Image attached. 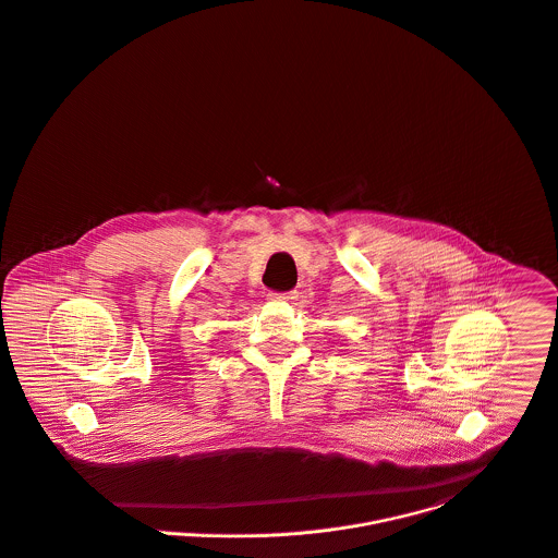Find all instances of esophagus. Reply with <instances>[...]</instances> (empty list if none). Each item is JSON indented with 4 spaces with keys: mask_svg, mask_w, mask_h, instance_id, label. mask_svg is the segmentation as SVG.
Returning a JSON list of instances; mask_svg holds the SVG:
<instances>
[{
    "mask_svg": "<svg viewBox=\"0 0 558 558\" xmlns=\"http://www.w3.org/2000/svg\"><path fill=\"white\" fill-rule=\"evenodd\" d=\"M269 300H271V302H284V304H289V302H295V300H298V291H287V293H269Z\"/></svg>",
    "mask_w": 558,
    "mask_h": 558,
    "instance_id": "obj_1",
    "label": "esophagus"
}]
</instances>
